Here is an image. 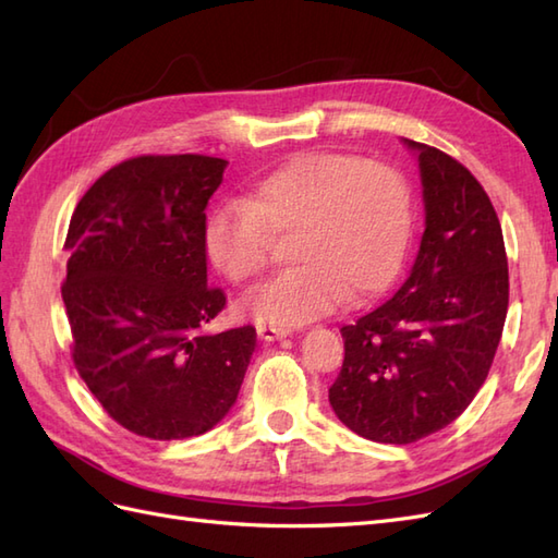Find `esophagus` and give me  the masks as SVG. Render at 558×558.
<instances>
[{"label": "esophagus", "instance_id": "esophagus-1", "mask_svg": "<svg viewBox=\"0 0 558 558\" xmlns=\"http://www.w3.org/2000/svg\"><path fill=\"white\" fill-rule=\"evenodd\" d=\"M257 336L263 338V341H277V338L289 336V329H283V326H271V324H257Z\"/></svg>", "mask_w": 558, "mask_h": 558}]
</instances>
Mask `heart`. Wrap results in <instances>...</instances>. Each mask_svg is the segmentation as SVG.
Returning <instances> with one entry per match:
<instances>
[{
    "label": "heart",
    "mask_w": 558,
    "mask_h": 558,
    "mask_svg": "<svg viewBox=\"0 0 558 558\" xmlns=\"http://www.w3.org/2000/svg\"><path fill=\"white\" fill-rule=\"evenodd\" d=\"M301 263L248 301L257 322L295 326L343 301L384 291L412 236V196L398 170L360 156L310 151L215 206L203 229L210 265L234 283L265 275L271 246L291 236Z\"/></svg>",
    "instance_id": "obj_1"
}]
</instances>
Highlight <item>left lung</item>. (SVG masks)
Listing matches in <instances>:
<instances>
[{
    "mask_svg": "<svg viewBox=\"0 0 558 558\" xmlns=\"http://www.w3.org/2000/svg\"><path fill=\"white\" fill-rule=\"evenodd\" d=\"M418 154L426 229L410 277L388 303L341 329L345 357L329 402L374 442L410 445L466 410L505 329L509 267L490 196L452 156Z\"/></svg>",
    "mask_w": 558,
    "mask_h": 558,
    "instance_id": "1",
    "label": "left lung"
}]
</instances>
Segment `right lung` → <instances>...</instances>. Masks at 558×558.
<instances>
[{
  "label": "right lung",
  "mask_w": 558,
  "mask_h": 558,
  "mask_svg": "<svg viewBox=\"0 0 558 558\" xmlns=\"http://www.w3.org/2000/svg\"><path fill=\"white\" fill-rule=\"evenodd\" d=\"M227 160L137 156L94 182L68 225L61 287L71 355L116 424L151 440L201 436L236 402L251 324L206 326L227 305L208 287L206 206Z\"/></svg>",
  "instance_id": "add662e5"
}]
</instances>
